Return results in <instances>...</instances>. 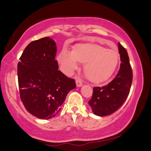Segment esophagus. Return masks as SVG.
<instances>
[{
  "instance_id": "esophagus-1",
  "label": "esophagus",
  "mask_w": 151,
  "mask_h": 151,
  "mask_svg": "<svg viewBox=\"0 0 151 151\" xmlns=\"http://www.w3.org/2000/svg\"><path fill=\"white\" fill-rule=\"evenodd\" d=\"M76 85H77V87H81V86L83 85L82 82H81L80 79H76Z\"/></svg>"
}]
</instances>
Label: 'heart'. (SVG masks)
I'll return each mask as SVG.
<instances>
[{"mask_svg":"<svg viewBox=\"0 0 151 151\" xmlns=\"http://www.w3.org/2000/svg\"><path fill=\"white\" fill-rule=\"evenodd\" d=\"M61 70L67 75H72L79 69L78 63L84 64V72L91 82L106 81L114 74L119 62L116 50L105 49L96 44L77 45L71 51L63 50L58 55Z\"/></svg>","mask_w":151,"mask_h":151,"instance_id":"1","label":"heart"}]
</instances>
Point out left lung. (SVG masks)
Here are the masks:
<instances>
[{
    "instance_id": "obj_1",
    "label": "left lung",
    "mask_w": 151,
    "mask_h": 151,
    "mask_svg": "<svg viewBox=\"0 0 151 151\" xmlns=\"http://www.w3.org/2000/svg\"><path fill=\"white\" fill-rule=\"evenodd\" d=\"M118 46L121 62L119 72L107 85L93 88L89 101L93 113L99 116H106L117 111L125 102L131 89L133 74L129 55L120 43Z\"/></svg>"
}]
</instances>
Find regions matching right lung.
Masks as SVG:
<instances>
[{
    "instance_id": "1",
    "label": "right lung",
    "mask_w": 151,
    "mask_h": 151,
    "mask_svg": "<svg viewBox=\"0 0 151 151\" xmlns=\"http://www.w3.org/2000/svg\"><path fill=\"white\" fill-rule=\"evenodd\" d=\"M57 46L49 37L32 41L18 64V85L26 110L38 119H49L61 109L75 81L58 70Z\"/></svg>"
}]
</instances>
